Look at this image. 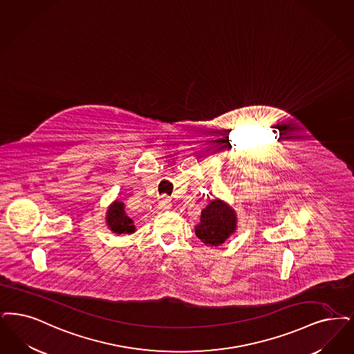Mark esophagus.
I'll return each mask as SVG.
<instances>
[{
	"instance_id": "1",
	"label": "esophagus",
	"mask_w": 354,
	"mask_h": 354,
	"mask_svg": "<svg viewBox=\"0 0 354 354\" xmlns=\"http://www.w3.org/2000/svg\"><path fill=\"white\" fill-rule=\"evenodd\" d=\"M158 207L162 211H169V209H171L170 198H167V196H162L160 200H159V203H158Z\"/></svg>"
}]
</instances>
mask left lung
I'll list each match as a JSON object with an SVG mask.
<instances>
[{"mask_svg":"<svg viewBox=\"0 0 354 354\" xmlns=\"http://www.w3.org/2000/svg\"><path fill=\"white\" fill-rule=\"evenodd\" d=\"M236 213L221 200H213L201 211L200 224L196 227V236L211 246L224 243L236 230Z\"/></svg>","mask_w":354,"mask_h":354,"instance_id":"obj_1","label":"left lung"}]
</instances>
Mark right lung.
Segmentation results:
<instances>
[{
    "label": "right lung",
    "instance_id": "right-lung-1",
    "mask_svg": "<svg viewBox=\"0 0 354 354\" xmlns=\"http://www.w3.org/2000/svg\"><path fill=\"white\" fill-rule=\"evenodd\" d=\"M124 204L120 201H115L114 204L111 205L109 211H108V225L111 227V230H113L114 233H133L136 230V227L133 225V221L130 220V217H127L125 209H124Z\"/></svg>",
    "mask_w": 354,
    "mask_h": 354
}]
</instances>
